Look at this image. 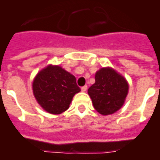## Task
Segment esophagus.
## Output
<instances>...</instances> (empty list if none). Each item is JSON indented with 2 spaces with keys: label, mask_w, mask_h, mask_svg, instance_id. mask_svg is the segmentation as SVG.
Returning <instances> with one entry per match:
<instances>
[{
  "label": "esophagus",
  "mask_w": 160,
  "mask_h": 160,
  "mask_svg": "<svg viewBox=\"0 0 160 160\" xmlns=\"http://www.w3.org/2000/svg\"><path fill=\"white\" fill-rule=\"evenodd\" d=\"M87 89H88V86H86V85H85V86H83V87H82V88H81V90L82 92H86Z\"/></svg>",
  "instance_id": "1"
}]
</instances>
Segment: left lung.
<instances>
[{
  "label": "left lung",
  "mask_w": 160,
  "mask_h": 160,
  "mask_svg": "<svg viewBox=\"0 0 160 160\" xmlns=\"http://www.w3.org/2000/svg\"><path fill=\"white\" fill-rule=\"evenodd\" d=\"M128 84L112 68H101L95 75V83L88 90L93 107L102 115L112 114L124 103Z\"/></svg>",
  "instance_id": "obj_1"
}]
</instances>
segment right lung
<instances>
[{
  "label": "right lung",
  "instance_id": "obj_1",
  "mask_svg": "<svg viewBox=\"0 0 160 160\" xmlns=\"http://www.w3.org/2000/svg\"><path fill=\"white\" fill-rule=\"evenodd\" d=\"M32 88L41 107L52 114L66 111L74 95L80 92L76 78L59 66H48L38 72Z\"/></svg>",
  "mask_w": 160,
  "mask_h": 160
}]
</instances>
